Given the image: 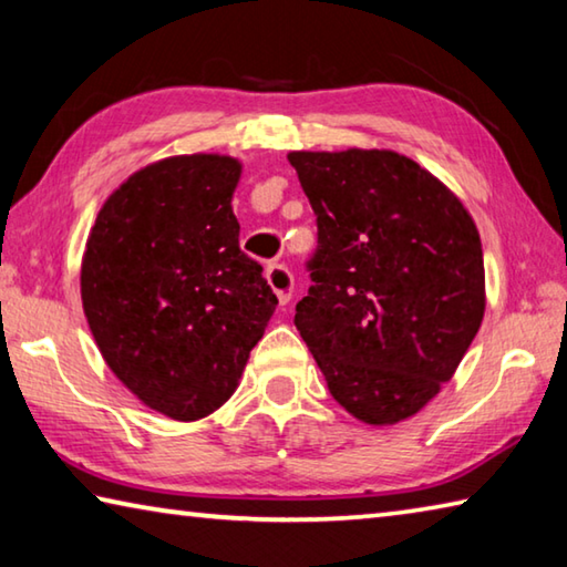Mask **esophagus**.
Segmentation results:
<instances>
[{"mask_svg":"<svg viewBox=\"0 0 567 567\" xmlns=\"http://www.w3.org/2000/svg\"><path fill=\"white\" fill-rule=\"evenodd\" d=\"M265 277H267V285H270L272 292L277 295V300H280V305H287V302L292 300L295 277H292L290 270H287L285 265H270L265 270Z\"/></svg>","mask_w":567,"mask_h":567,"instance_id":"esophagus-1","label":"esophagus"}]
</instances>
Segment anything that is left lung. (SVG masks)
I'll return each instance as SVG.
<instances>
[{"instance_id": "8db88e82", "label": "left lung", "mask_w": 567, "mask_h": 567, "mask_svg": "<svg viewBox=\"0 0 567 567\" xmlns=\"http://www.w3.org/2000/svg\"><path fill=\"white\" fill-rule=\"evenodd\" d=\"M318 215L295 324L330 395L364 425L415 415L455 375L485 315L475 219L392 150L290 152Z\"/></svg>"}]
</instances>
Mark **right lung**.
Wrapping results in <instances>:
<instances>
[{
	"instance_id": "add662e5",
	"label": "right lung",
	"mask_w": 567,
	"mask_h": 567,
	"mask_svg": "<svg viewBox=\"0 0 567 567\" xmlns=\"http://www.w3.org/2000/svg\"><path fill=\"white\" fill-rule=\"evenodd\" d=\"M239 175L227 155L152 162L104 199L82 255V307L104 362L179 422L233 398L277 307L239 249Z\"/></svg>"
}]
</instances>
